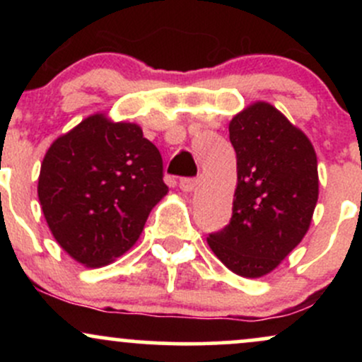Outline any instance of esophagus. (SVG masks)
Segmentation results:
<instances>
[{
  "mask_svg": "<svg viewBox=\"0 0 362 362\" xmlns=\"http://www.w3.org/2000/svg\"><path fill=\"white\" fill-rule=\"evenodd\" d=\"M195 185H197V180H195V178H190V177L180 178V182H178V187H180L184 192H192V190L195 189Z\"/></svg>",
  "mask_w": 362,
  "mask_h": 362,
  "instance_id": "esophagus-1",
  "label": "esophagus"
}]
</instances>
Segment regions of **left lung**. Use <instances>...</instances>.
<instances>
[{"label":"left lung","instance_id":"left-lung-1","mask_svg":"<svg viewBox=\"0 0 362 362\" xmlns=\"http://www.w3.org/2000/svg\"><path fill=\"white\" fill-rule=\"evenodd\" d=\"M230 141L238 172L233 216L207 243L231 272L255 279L272 272L308 231L318 201L317 153L267 102L231 119Z\"/></svg>","mask_w":362,"mask_h":362}]
</instances>
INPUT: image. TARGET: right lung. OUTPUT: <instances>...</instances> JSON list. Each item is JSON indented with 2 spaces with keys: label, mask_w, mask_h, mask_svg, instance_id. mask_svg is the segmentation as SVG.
<instances>
[{
  "label": "right lung",
  "mask_w": 362,
  "mask_h": 362,
  "mask_svg": "<svg viewBox=\"0 0 362 362\" xmlns=\"http://www.w3.org/2000/svg\"><path fill=\"white\" fill-rule=\"evenodd\" d=\"M37 192L62 250L97 269L138 242L168 187L160 151L138 124L93 114L51 144Z\"/></svg>",
  "instance_id": "right-lung-1"
}]
</instances>
